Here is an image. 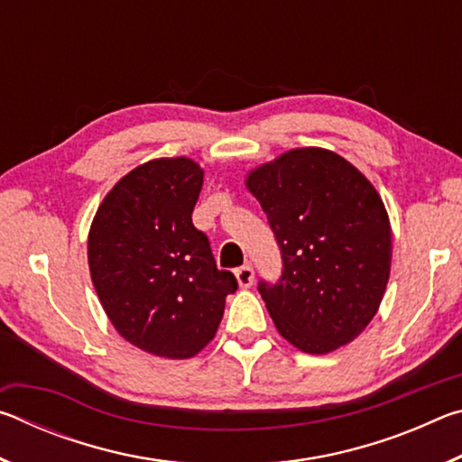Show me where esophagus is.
Listing matches in <instances>:
<instances>
[{
    "mask_svg": "<svg viewBox=\"0 0 462 462\" xmlns=\"http://www.w3.org/2000/svg\"><path fill=\"white\" fill-rule=\"evenodd\" d=\"M236 281H238V285L242 289H248L250 285H253L254 283V271H253V267H250V264H245V267L236 269Z\"/></svg>",
    "mask_w": 462,
    "mask_h": 462,
    "instance_id": "34e87169",
    "label": "esophagus"
}]
</instances>
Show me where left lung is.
<instances>
[{
  "mask_svg": "<svg viewBox=\"0 0 462 462\" xmlns=\"http://www.w3.org/2000/svg\"><path fill=\"white\" fill-rule=\"evenodd\" d=\"M283 259L259 291L279 334L308 355L353 342L377 314L391 271V224L381 195L326 148H293L246 175Z\"/></svg>",
  "mask_w": 462,
  "mask_h": 462,
  "instance_id": "left-lung-1",
  "label": "left lung"
}]
</instances>
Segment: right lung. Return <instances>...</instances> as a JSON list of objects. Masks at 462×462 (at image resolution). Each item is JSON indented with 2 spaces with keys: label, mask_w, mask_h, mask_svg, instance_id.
I'll list each match as a JSON object with an SVG mask.
<instances>
[{
  "label": "right lung",
  "mask_w": 462,
  "mask_h": 462,
  "mask_svg": "<svg viewBox=\"0 0 462 462\" xmlns=\"http://www.w3.org/2000/svg\"><path fill=\"white\" fill-rule=\"evenodd\" d=\"M201 185L203 169L187 156L152 159L109 189L91 222L93 287L122 338L148 355H198L238 287L191 222Z\"/></svg>",
  "instance_id": "obj_1"
}]
</instances>
